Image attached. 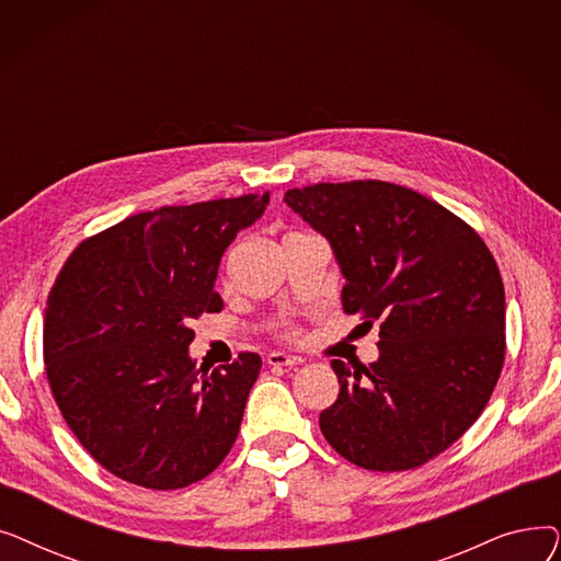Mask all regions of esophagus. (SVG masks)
<instances>
[{
	"label": "esophagus",
	"instance_id": "1",
	"mask_svg": "<svg viewBox=\"0 0 561 561\" xmlns=\"http://www.w3.org/2000/svg\"><path fill=\"white\" fill-rule=\"evenodd\" d=\"M268 366H284V368H293V366H300L305 359L298 355H288V352H271L268 357H265Z\"/></svg>",
	"mask_w": 561,
	"mask_h": 561
}]
</instances>
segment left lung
<instances>
[{
    "instance_id": "obj_1",
    "label": "left lung",
    "mask_w": 561,
    "mask_h": 561,
    "mask_svg": "<svg viewBox=\"0 0 561 561\" xmlns=\"http://www.w3.org/2000/svg\"><path fill=\"white\" fill-rule=\"evenodd\" d=\"M284 202L330 241L343 311L381 320L377 362H332L341 391L320 432L368 470L423 466L478 421L503 370L495 259L461 218L398 184H316Z\"/></svg>"
}]
</instances>
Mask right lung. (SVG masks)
Returning a JSON list of instances; mask_svg holds the SVG:
<instances>
[{"instance_id":"obj_1","label":"right lung","mask_w":561,"mask_h":561,"mask_svg":"<svg viewBox=\"0 0 561 561\" xmlns=\"http://www.w3.org/2000/svg\"><path fill=\"white\" fill-rule=\"evenodd\" d=\"M268 199L136 214L83 241L58 273L43 330L49 389L79 444L115 478L182 489L231 450L261 357L197 368L191 320L222 309L220 259Z\"/></svg>"}]
</instances>
